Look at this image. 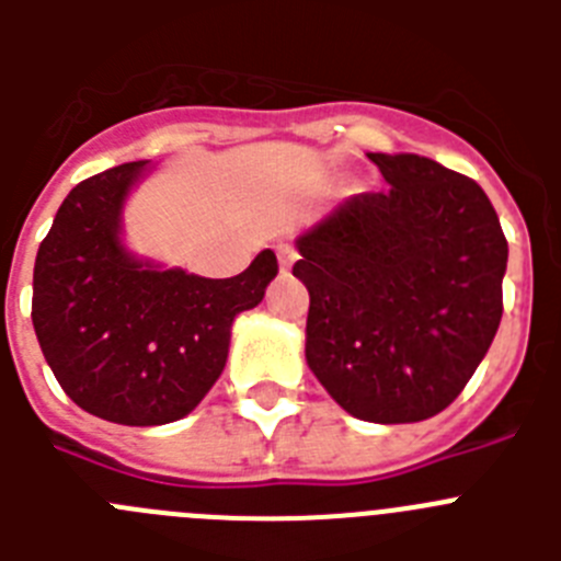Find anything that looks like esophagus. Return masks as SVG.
Returning <instances> with one entry per match:
<instances>
[{"label": "esophagus", "mask_w": 561, "mask_h": 561, "mask_svg": "<svg viewBox=\"0 0 561 561\" xmlns=\"http://www.w3.org/2000/svg\"><path fill=\"white\" fill-rule=\"evenodd\" d=\"M275 252H277V261H280V270H289V266L297 261V250L291 244H277Z\"/></svg>", "instance_id": "esophagus-1"}]
</instances>
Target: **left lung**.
<instances>
[{"label":"left lung","mask_w":561,"mask_h":561,"mask_svg":"<svg viewBox=\"0 0 561 561\" xmlns=\"http://www.w3.org/2000/svg\"><path fill=\"white\" fill-rule=\"evenodd\" d=\"M390 187L297 236L306 362L342 410L410 424L449 408L503 317L508 241L474 180L419 153H368Z\"/></svg>","instance_id":"obj_1"}]
</instances>
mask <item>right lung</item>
I'll list each match as a JSON object with an SVG mask.
<instances>
[{
    "instance_id": "add662e5",
    "label": "right lung",
    "mask_w": 561,
    "mask_h": 561,
    "mask_svg": "<svg viewBox=\"0 0 561 561\" xmlns=\"http://www.w3.org/2000/svg\"><path fill=\"white\" fill-rule=\"evenodd\" d=\"M146 171V160L126 162L72 187L33 270V329L58 385L126 427L168 424L205 399L225 370L232 320L277 275L272 250L221 280L134 257L121 213Z\"/></svg>"
}]
</instances>
